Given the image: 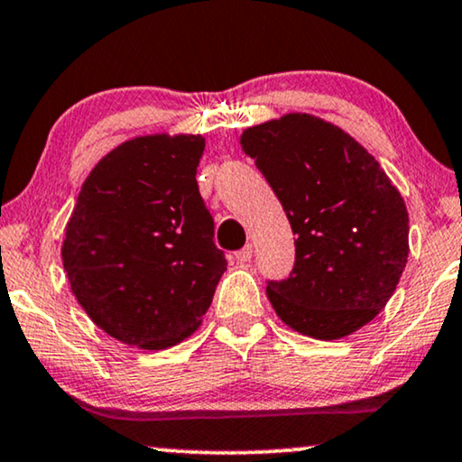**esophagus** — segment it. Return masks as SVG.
Segmentation results:
<instances>
[{
  "instance_id": "34e87169",
  "label": "esophagus",
  "mask_w": 462,
  "mask_h": 462,
  "mask_svg": "<svg viewBox=\"0 0 462 462\" xmlns=\"http://www.w3.org/2000/svg\"><path fill=\"white\" fill-rule=\"evenodd\" d=\"M252 252H254V248H252V244L244 245L242 250H237V252H236V258H237V263H248L250 258H252Z\"/></svg>"
}]
</instances>
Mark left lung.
<instances>
[{
	"label": "left lung",
	"mask_w": 462,
	"mask_h": 462,
	"mask_svg": "<svg viewBox=\"0 0 462 462\" xmlns=\"http://www.w3.org/2000/svg\"><path fill=\"white\" fill-rule=\"evenodd\" d=\"M239 143L296 236L290 275L267 282L275 313L319 340L359 330L387 305L406 267L400 191L356 138L307 113L244 130Z\"/></svg>",
	"instance_id": "obj_1"
}]
</instances>
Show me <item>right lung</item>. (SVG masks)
Returning a JSON list of instances; mask_svg holds the SVG:
<instances>
[{"label":"right lung","instance_id":"right-lung-1","mask_svg":"<svg viewBox=\"0 0 462 462\" xmlns=\"http://www.w3.org/2000/svg\"><path fill=\"white\" fill-rule=\"evenodd\" d=\"M204 147L191 134L132 138L81 185L62 264L90 319L125 345L157 351L187 338L226 269L195 180Z\"/></svg>","mask_w":462,"mask_h":462}]
</instances>
